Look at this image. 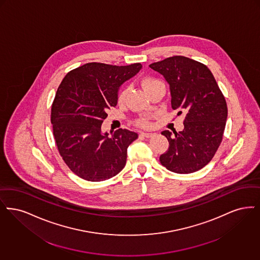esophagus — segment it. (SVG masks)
I'll use <instances>...</instances> for the list:
<instances>
[{"label": "esophagus", "instance_id": "esophagus-1", "mask_svg": "<svg viewBox=\"0 0 260 260\" xmlns=\"http://www.w3.org/2000/svg\"><path fill=\"white\" fill-rule=\"evenodd\" d=\"M153 135H154L153 133H149V132H141L140 133V136H143V137H146V138H150Z\"/></svg>", "mask_w": 260, "mask_h": 260}]
</instances>
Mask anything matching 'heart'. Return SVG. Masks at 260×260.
I'll return each mask as SVG.
<instances>
[{
  "label": "heart",
  "mask_w": 260,
  "mask_h": 260,
  "mask_svg": "<svg viewBox=\"0 0 260 260\" xmlns=\"http://www.w3.org/2000/svg\"><path fill=\"white\" fill-rule=\"evenodd\" d=\"M157 82H159L157 79H152V78H146V79H143L142 85H143L144 89L147 91L149 87H151L152 85H154V84L157 83ZM125 95H126V91L121 90L119 92V94H118V102H119V103H122V102L124 101ZM136 123L139 125V126L145 127V126H148V125H149V121H148V118H147V117H142V118L138 119V120L136 121Z\"/></svg>",
  "instance_id": "obj_1"
}]
</instances>
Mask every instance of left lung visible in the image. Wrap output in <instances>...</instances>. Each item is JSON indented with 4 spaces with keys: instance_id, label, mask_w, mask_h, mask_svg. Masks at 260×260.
Segmentation results:
<instances>
[{
    "instance_id": "left-lung-1",
    "label": "left lung",
    "mask_w": 260,
    "mask_h": 260,
    "mask_svg": "<svg viewBox=\"0 0 260 260\" xmlns=\"http://www.w3.org/2000/svg\"><path fill=\"white\" fill-rule=\"evenodd\" d=\"M149 67L169 83L171 106L185 113L184 128L179 133L163 131L169 148L160 163L178 174H189L205 167L214 157L225 128L227 106L212 72L206 65L184 56H173Z\"/></svg>"
}]
</instances>
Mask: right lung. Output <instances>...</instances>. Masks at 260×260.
Listing matches in <instances>:
<instances>
[{
    "mask_svg": "<svg viewBox=\"0 0 260 260\" xmlns=\"http://www.w3.org/2000/svg\"><path fill=\"white\" fill-rule=\"evenodd\" d=\"M141 69L140 63L92 62L72 70L60 83L51 107L53 135L60 155L79 178L106 181L124 168L127 148L138 134L118 129L109 136L101 126L117 104L119 87Z\"/></svg>",
    "mask_w": 260,
    "mask_h": 260,
    "instance_id": "add662e5",
    "label": "right lung"
}]
</instances>
